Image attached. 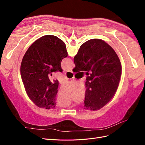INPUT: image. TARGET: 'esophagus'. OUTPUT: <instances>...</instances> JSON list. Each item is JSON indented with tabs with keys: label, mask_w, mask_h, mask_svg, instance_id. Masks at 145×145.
<instances>
[{
	"label": "esophagus",
	"mask_w": 145,
	"mask_h": 145,
	"mask_svg": "<svg viewBox=\"0 0 145 145\" xmlns=\"http://www.w3.org/2000/svg\"><path fill=\"white\" fill-rule=\"evenodd\" d=\"M68 71L70 72H72V69H70L68 70Z\"/></svg>",
	"instance_id": "34e87169"
}]
</instances>
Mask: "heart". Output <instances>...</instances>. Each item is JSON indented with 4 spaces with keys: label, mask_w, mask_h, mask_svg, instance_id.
<instances>
[{
    "label": "heart",
    "mask_w": 145,
    "mask_h": 145,
    "mask_svg": "<svg viewBox=\"0 0 145 145\" xmlns=\"http://www.w3.org/2000/svg\"><path fill=\"white\" fill-rule=\"evenodd\" d=\"M60 105H62V106H68V105H70V102H67V103H61Z\"/></svg>",
    "instance_id": "1"
}]
</instances>
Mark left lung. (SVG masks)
<instances>
[{"label": "left lung", "mask_w": 145, "mask_h": 145, "mask_svg": "<svg viewBox=\"0 0 145 145\" xmlns=\"http://www.w3.org/2000/svg\"><path fill=\"white\" fill-rule=\"evenodd\" d=\"M68 56L65 43L55 36L46 35L31 45L22 59L20 74L29 98L39 108L56 106L59 82L51 80L52 72H62L61 62Z\"/></svg>", "instance_id": "1"}]
</instances>
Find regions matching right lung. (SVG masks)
I'll use <instances>...</instances> for the list:
<instances>
[{"instance_id":"1","label":"right lung","mask_w":145,"mask_h":145,"mask_svg":"<svg viewBox=\"0 0 145 145\" xmlns=\"http://www.w3.org/2000/svg\"><path fill=\"white\" fill-rule=\"evenodd\" d=\"M73 72L88 71L84 104L86 109L97 111L106 105L116 94L121 74V65L116 52L100 39L82 44L74 57Z\"/></svg>"}]
</instances>
